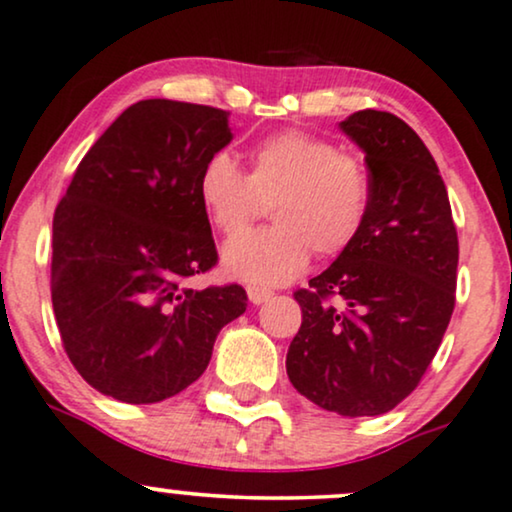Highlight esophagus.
<instances>
[{"mask_svg": "<svg viewBox=\"0 0 512 512\" xmlns=\"http://www.w3.org/2000/svg\"><path fill=\"white\" fill-rule=\"evenodd\" d=\"M269 297H274V293H271V290L260 288V286H248V300H250L252 304L267 302Z\"/></svg>", "mask_w": 512, "mask_h": 512, "instance_id": "1", "label": "esophagus"}]
</instances>
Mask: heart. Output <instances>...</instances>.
<instances>
[{
    "instance_id": "1",
    "label": "heart",
    "mask_w": 512,
    "mask_h": 512,
    "mask_svg": "<svg viewBox=\"0 0 512 512\" xmlns=\"http://www.w3.org/2000/svg\"><path fill=\"white\" fill-rule=\"evenodd\" d=\"M260 199L272 200L275 224L226 241L222 269L236 281L281 286L307 269L314 250L335 257L357 241L371 181L357 158L295 129L252 148L248 174L224 151L210 155L198 174L200 208L219 234H237Z\"/></svg>"
}]
</instances>
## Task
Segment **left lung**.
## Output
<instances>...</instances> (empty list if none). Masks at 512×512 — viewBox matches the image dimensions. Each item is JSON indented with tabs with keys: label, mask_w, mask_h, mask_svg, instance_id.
Returning a JSON list of instances; mask_svg holds the SVG:
<instances>
[{
	"label": "left lung",
	"mask_w": 512,
	"mask_h": 512,
	"mask_svg": "<svg viewBox=\"0 0 512 512\" xmlns=\"http://www.w3.org/2000/svg\"><path fill=\"white\" fill-rule=\"evenodd\" d=\"M340 129L364 151L371 208L357 241L297 290L302 326L286 371L340 416H380L416 390L456 302L458 236L428 148L397 115L359 111Z\"/></svg>",
	"instance_id": "left-lung-1"
}]
</instances>
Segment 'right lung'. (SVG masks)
I'll return each mask as SVG.
<instances>
[{
    "label": "right lung",
    "instance_id": "right-lung-1",
    "mask_svg": "<svg viewBox=\"0 0 512 512\" xmlns=\"http://www.w3.org/2000/svg\"><path fill=\"white\" fill-rule=\"evenodd\" d=\"M231 139L219 108L139 101L96 139L58 203L56 323L77 373L106 397L155 404L186 390L248 307L236 283H186L217 264L198 174Z\"/></svg>",
    "mask_w": 512,
    "mask_h": 512
}]
</instances>
